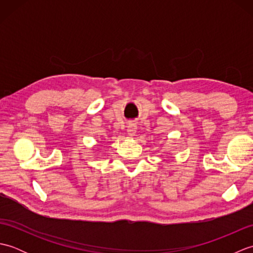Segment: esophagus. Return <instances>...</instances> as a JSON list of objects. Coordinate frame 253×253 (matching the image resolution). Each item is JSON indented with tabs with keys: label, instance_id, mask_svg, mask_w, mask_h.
I'll list each match as a JSON object with an SVG mask.
<instances>
[{
	"label": "esophagus",
	"instance_id": "esophagus-1",
	"mask_svg": "<svg viewBox=\"0 0 253 253\" xmlns=\"http://www.w3.org/2000/svg\"><path fill=\"white\" fill-rule=\"evenodd\" d=\"M136 131H137V126L135 125V124H129V125H128V127H127L128 135L133 136L136 133Z\"/></svg>",
	"mask_w": 253,
	"mask_h": 253
}]
</instances>
